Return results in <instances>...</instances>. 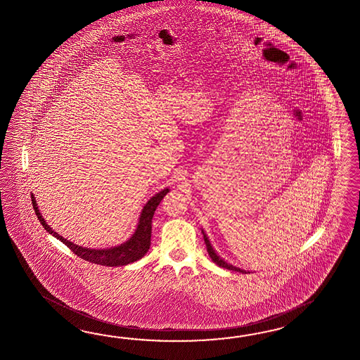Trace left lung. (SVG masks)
I'll return each mask as SVG.
<instances>
[{"label": "left lung", "mask_w": 360, "mask_h": 360, "mask_svg": "<svg viewBox=\"0 0 360 360\" xmlns=\"http://www.w3.org/2000/svg\"><path fill=\"white\" fill-rule=\"evenodd\" d=\"M202 236H204V242H205V245H207V251H208V254H210V257L212 259V262L213 263L217 264L221 268H225V269H229V271H236V272L240 273H250L245 272L243 269H240V268H237V266H234V265H231V264H228L224 259H221L219 255L216 254V251L213 250V247H212L211 242H210V239L208 237L205 236V233H204V230H202Z\"/></svg>", "instance_id": "1"}]
</instances>
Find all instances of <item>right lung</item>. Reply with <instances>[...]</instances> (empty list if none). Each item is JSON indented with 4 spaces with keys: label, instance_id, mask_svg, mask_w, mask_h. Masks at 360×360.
I'll return each mask as SVG.
<instances>
[{
    "label": "right lung",
    "instance_id": "obj_1",
    "mask_svg": "<svg viewBox=\"0 0 360 360\" xmlns=\"http://www.w3.org/2000/svg\"><path fill=\"white\" fill-rule=\"evenodd\" d=\"M167 193H169V188H164L162 191H160L149 199L147 204L144 205L143 211H141L135 233L132 234V237L127 242H124L123 245H117V247L105 248V250L86 248V247H82V245H74L70 240L61 237L49 225H46L41 213L39 212L34 193H31V199H32V205H34L37 219L44 226L45 230L49 234H52L53 237L60 239L62 243L68 245L74 254L79 256L80 259L87 260L89 263L100 264V265H106V266H120V265L122 266V265H127V264H131L136 262V260H139L144 255L147 254L149 245H150L152 219H153V214H155L158 204L164 199V196Z\"/></svg>",
    "mask_w": 360,
    "mask_h": 360
}]
</instances>
